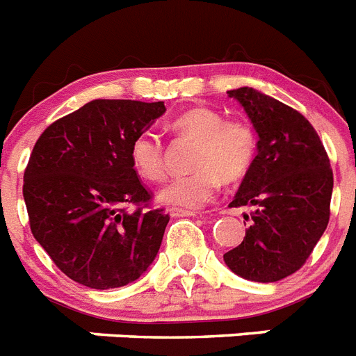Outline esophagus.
<instances>
[{"label":"esophagus","mask_w":356,"mask_h":356,"mask_svg":"<svg viewBox=\"0 0 356 356\" xmlns=\"http://www.w3.org/2000/svg\"><path fill=\"white\" fill-rule=\"evenodd\" d=\"M169 213H171L172 217H194L197 212L187 209H169Z\"/></svg>","instance_id":"esophagus-1"}]
</instances>
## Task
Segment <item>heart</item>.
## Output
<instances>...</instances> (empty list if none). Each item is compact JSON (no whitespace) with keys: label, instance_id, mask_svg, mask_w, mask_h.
I'll list each match as a JSON object with an SVG mask.
<instances>
[{"label":"heart","instance_id":"1","mask_svg":"<svg viewBox=\"0 0 356 356\" xmlns=\"http://www.w3.org/2000/svg\"><path fill=\"white\" fill-rule=\"evenodd\" d=\"M171 130L194 139L191 172L175 176L163 185L162 203L185 209L205 205L217 194L221 180L238 181L253 168L259 151V137L246 119H225L209 106L188 108L171 121ZM130 160L135 172L147 181H159L165 175L163 143L155 131L144 130L130 144Z\"/></svg>","mask_w":356,"mask_h":356}]
</instances>
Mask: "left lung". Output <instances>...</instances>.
<instances>
[{"label": "left lung", "mask_w": 356, "mask_h": 356, "mask_svg": "<svg viewBox=\"0 0 356 356\" xmlns=\"http://www.w3.org/2000/svg\"><path fill=\"white\" fill-rule=\"evenodd\" d=\"M228 96L253 122L259 155L229 203L253 207L244 216L251 225L225 262L242 278L271 284L303 267L325 234L333 172L319 135L298 110L251 87Z\"/></svg>", "instance_id": "1"}]
</instances>
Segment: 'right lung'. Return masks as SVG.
<instances>
[{
  "label": "right lung",
  "instance_id": "right-lung-1",
  "mask_svg": "<svg viewBox=\"0 0 356 356\" xmlns=\"http://www.w3.org/2000/svg\"><path fill=\"white\" fill-rule=\"evenodd\" d=\"M163 102L94 99L49 124L24 169L31 234L55 266L90 289L128 285L147 271L169 213L151 209L130 144Z\"/></svg>",
  "mask_w": 356,
  "mask_h": 356
}]
</instances>
